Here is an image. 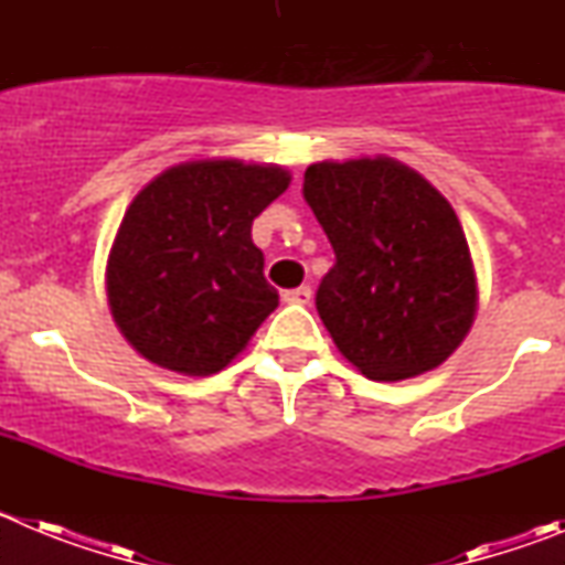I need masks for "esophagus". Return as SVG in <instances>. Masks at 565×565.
Instances as JSON below:
<instances>
[{
    "label": "esophagus",
    "mask_w": 565,
    "mask_h": 565,
    "mask_svg": "<svg viewBox=\"0 0 565 565\" xmlns=\"http://www.w3.org/2000/svg\"><path fill=\"white\" fill-rule=\"evenodd\" d=\"M282 299H286L288 306H308V302H311V288L308 286L291 288V291L282 294Z\"/></svg>",
    "instance_id": "obj_1"
}]
</instances>
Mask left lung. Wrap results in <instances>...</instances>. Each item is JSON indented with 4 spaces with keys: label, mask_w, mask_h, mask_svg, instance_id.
<instances>
[{
    "label": "left lung",
    "mask_w": 565,
    "mask_h": 565,
    "mask_svg": "<svg viewBox=\"0 0 565 565\" xmlns=\"http://www.w3.org/2000/svg\"><path fill=\"white\" fill-rule=\"evenodd\" d=\"M302 194L337 254L317 311L339 353L376 382L447 362L478 311L476 268L447 198L384 154L311 163Z\"/></svg>",
    "instance_id": "left-lung-1"
}]
</instances>
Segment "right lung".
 <instances>
[{"label":"right lung","instance_id":"obj_1","mask_svg":"<svg viewBox=\"0 0 565 565\" xmlns=\"http://www.w3.org/2000/svg\"><path fill=\"white\" fill-rule=\"evenodd\" d=\"M291 183L274 163L206 158L169 167L124 212L107 259L115 326L183 376H212L248 344L279 294L252 223Z\"/></svg>","mask_w":565,"mask_h":565}]
</instances>
